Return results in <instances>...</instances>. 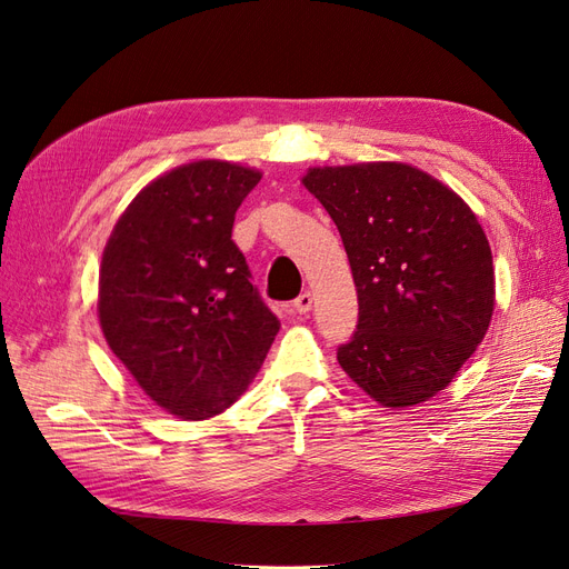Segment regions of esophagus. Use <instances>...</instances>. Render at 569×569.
<instances>
[{"mask_svg":"<svg viewBox=\"0 0 569 569\" xmlns=\"http://www.w3.org/2000/svg\"><path fill=\"white\" fill-rule=\"evenodd\" d=\"M311 305H313L311 292H302V296H298L296 302H292V309H296L298 313H307L311 309Z\"/></svg>","mask_w":569,"mask_h":569,"instance_id":"1","label":"esophagus"}]
</instances>
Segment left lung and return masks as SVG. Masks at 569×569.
I'll list each match as a JSON object with an SVG mask.
<instances>
[{"mask_svg":"<svg viewBox=\"0 0 569 569\" xmlns=\"http://www.w3.org/2000/svg\"><path fill=\"white\" fill-rule=\"evenodd\" d=\"M302 182L338 224L359 292L342 370L385 408L429 401L488 332L486 231L450 187L408 163L309 168Z\"/></svg>","mask_w":569,"mask_h":569,"instance_id":"8db88e82","label":"left lung"}]
</instances>
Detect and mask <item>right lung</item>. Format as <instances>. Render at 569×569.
Wrapping results in <instances>:
<instances>
[{"label": "right lung", "instance_id": "add662e5", "mask_svg": "<svg viewBox=\"0 0 569 569\" xmlns=\"http://www.w3.org/2000/svg\"><path fill=\"white\" fill-rule=\"evenodd\" d=\"M260 178L229 161L178 166L123 210L102 252L104 340L140 389L180 419L234 403L281 328L231 241Z\"/></svg>", "mask_w": 569, "mask_h": 569}]
</instances>
